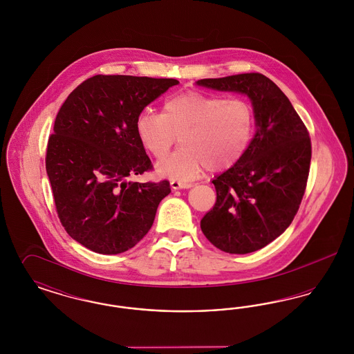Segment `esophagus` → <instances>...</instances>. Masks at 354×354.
Wrapping results in <instances>:
<instances>
[{
  "instance_id": "1",
  "label": "esophagus",
  "mask_w": 354,
  "mask_h": 354,
  "mask_svg": "<svg viewBox=\"0 0 354 354\" xmlns=\"http://www.w3.org/2000/svg\"><path fill=\"white\" fill-rule=\"evenodd\" d=\"M171 188L174 189V191H176V189H183V188H191L192 185L191 183H183V182H178V180H171Z\"/></svg>"
}]
</instances>
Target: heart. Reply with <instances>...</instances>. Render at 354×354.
Segmentation results:
<instances>
[{
	"instance_id": "obj_1",
	"label": "heart",
	"mask_w": 354,
	"mask_h": 354,
	"mask_svg": "<svg viewBox=\"0 0 354 354\" xmlns=\"http://www.w3.org/2000/svg\"><path fill=\"white\" fill-rule=\"evenodd\" d=\"M135 130L142 146L158 160L165 159L180 138L182 149L156 169L160 176L187 182L205 167L221 171L235 166L251 143L254 114L244 100L189 90L169 97L162 114L140 113Z\"/></svg>"
}]
</instances>
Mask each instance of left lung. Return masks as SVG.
<instances>
[{"label":"left lung","instance_id":"8db88e82","mask_svg":"<svg viewBox=\"0 0 354 354\" xmlns=\"http://www.w3.org/2000/svg\"><path fill=\"white\" fill-rule=\"evenodd\" d=\"M196 84L243 93L252 101L257 131L244 156L212 180L216 203L201 228L220 251L254 252L281 235L299 211L310 169V136L286 94L260 73Z\"/></svg>","mask_w":354,"mask_h":354}]
</instances>
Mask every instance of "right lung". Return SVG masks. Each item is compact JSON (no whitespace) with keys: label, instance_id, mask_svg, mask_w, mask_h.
I'll use <instances>...</instances> for the list:
<instances>
[{"label":"right lung","instance_id":"obj_1","mask_svg":"<svg viewBox=\"0 0 354 354\" xmlns=\"http://www.w3.org/2000/svg\"><path fill=\"white\" fill-rule=\"evenodd\" d=\"M179 82L172 78L94 75L59 109L48 140L46 171L61 224L86 248L117 254L150 231L169 180L127 182L151 171L135 122Z\"/></svg>","mask_w":354,"mask_h":354}]
</instances>
